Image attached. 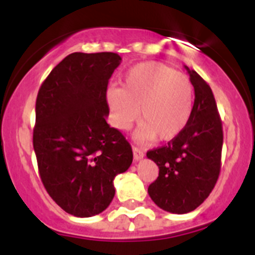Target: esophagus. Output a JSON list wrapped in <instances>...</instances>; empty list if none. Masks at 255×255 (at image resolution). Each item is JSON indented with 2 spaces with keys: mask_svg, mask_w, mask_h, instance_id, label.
Masks as SVG:
<instances>
[{
  "mask_svg": "<svg viewBox=\"0 0 255 255\" xmlns=\"http://www.w3.org/2000/svg\"><path fill=\"white\" fill-rule=\"evenodd\" d=\"M133 156H134V160H140L144 156V151L138 146H133Z\"/></svg>",
  "mask_w": 255,
  "mask_h": 255,
  "instance_id": "obj_1",
  "label": "esophagus"
}]
</instances>
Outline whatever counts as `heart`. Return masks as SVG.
<instances>
[{
  "label": "heart",
  "instance_id": "1",
  "mask_svg": "<svg viewBox=\"0 0 255 255\" xmlns=\"http://www.w3.org/2000/svg\"><path fill=\"white\" fill-rule=\"evenodd\" d=\"M194 89L186 75L165 64L146 61L133 66L121 89L107 91L112 123L127 129L138 116L137 138L149 142L174 139L191 116Z\"/></svg>",
  "mask_w": 255,
  "mask_h": 255
}]
</instances>
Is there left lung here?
Segmentation results:
<instances>
[{
	"label": "left lung",
	"mask_w": 255,
	"mask_h": 255,
	"mask_svg": "<svg viewBox=\"0 0 255 255\" xmlns=\"http://www.w3.org/2000/svg\"><path fill=\"white\" fill-rule=\"evenodd\" d=\"M185 68L195 89L191 116L177 137L146 153L159 168L149 196L156 206L177 215L194 211L211 194L220 175L223 144L212 90L196 71Z\"/></svg>",
	"instance_id": "1"
}]
</instances>
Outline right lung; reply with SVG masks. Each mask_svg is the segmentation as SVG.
Listing matches in <instances>:
<instances>
[{
    "instance_id": "obj_1",
    "label": "right lung",
    "mask_w": 255,
    "mask_h": 255,
    "mask_svg": "<svg viewBox=\"0 0 255 255\" xmlns=\"http://www.w3.org/2000/svg\"><path fill=\"white\" fill-rule=\"evenodd\" d=\"M116 53H73L40 86L33 148L49 196L65 212L91 217L115 196L113 180L130 166L125 135L106 122L109 80L121 64Z\"/></svg>"
}]
</instances>
